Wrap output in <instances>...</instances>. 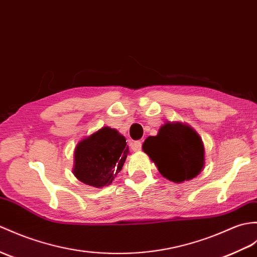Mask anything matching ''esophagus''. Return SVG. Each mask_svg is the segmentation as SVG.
I'll return each instance as SVG.
<instances>
[{
  "label": "esophagus",
  "instance_id": "obj_1",
  "mask_svg": "<svg viewBox=\"0 0 257 257\" xmlns=\"http://www.w3.org/2000/svg\"><path fill=\"white\" fill-rule=\"evenodd\" d=\"M130 147H131V150H133L134 152H138V151L141 150L142 143H141V141H135V142L131 143Z\"/></svg>",
  "mask_w": 257,
  "mask_h": 257
}]
</instances>
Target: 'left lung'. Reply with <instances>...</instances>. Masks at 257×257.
<instances>
[{
	"label": "left lung",
	"instance_id": "obj_1",
	"mask_svg": "<svg viewBox=\"0 0 257 257\" xmlns=\"http://www.w3.org/2000/svg\"><path fill=\"white\" fill-rule=\"evenodd\" d=\"M142 149L168 180L182 183L196 177L205 165V148L199 135L182 122H166Z\"/></svg>",
	"mask_w": 257,
	"mask_h": 257
}]
</instances>
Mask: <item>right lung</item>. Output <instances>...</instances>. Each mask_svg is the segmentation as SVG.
<instances>
[{
	"label": "right lung",
	"mask_w": 257,
	"mask_h": 257,
	"mask_svg": "<svg viewBox=\"0 0 257 257\" xmlns=\"http://www.w3.org/2000/svg\"><path fill=\"white\" fill-rule=\"evenodd\" d=\"M128 153L124 137L116 129L103 127L77 143L73 174L89 186H106L121 171Z\"/></svg>",
	"instance_id": "1"
}]
</instances>
